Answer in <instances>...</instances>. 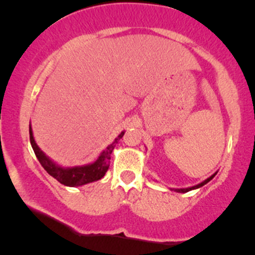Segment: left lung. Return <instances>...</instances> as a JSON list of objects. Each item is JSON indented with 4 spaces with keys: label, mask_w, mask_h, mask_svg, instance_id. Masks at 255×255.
<instances>
[{
    "label": "left lung",
    "mask_w": 255,
    "mask_h": 255,
    "mask_svg": "<svg viewBox=\"0 0 255 255\" xmlns=\"http://www.w3.org/2000/svg\"><path fill=\"white\" fill-rule=\"evenodd\" d=\"M216 174H217V171H216L215 174H212V175H211L210 177H207L206 180H204V181H202V182H200V184L195 185V186L185 187V189H170V190H174V191H176V192H181V194H185V192H189V191H191V190H196V189H200V187H201V186H204V185H206L208 181H211V180H212L213 177L216 176Z\"/></svg>",
    "instance_id": "obj_1"
}]
</instances>
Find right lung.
<instances>
[{"instance_id": "obj_1", "label": "right lung", "mask_w": 255, "mask_h": 255, "mask_svg": "<svg viewBox=\"0 0 255 255\" xmlns=\"http://www.w3.org/2000/svg\"><path fill=\"white\" fill-rule=\"evenodd\" d=\"M125 132H121L117 137L115 138V140L107 145L105 148V150H102L100 153V155L97 156V159L92 163L85 164V165H76V166H63L59 165L58 163H55L54 160H51L50 158L42 150V149L38 146V144L35 143L34 135H33L32 126L29 125V139L30 144H32V148L34 150L35 156L39 160V163L42 164L43 168L45 169V171L50 176H53L54 179L58 180L60 184L65 185V186L70 187H76L81 186V185L90 184V182H94L100 180L101 177L105 176L106 171L110 168V159H111V153L115 149L116 144L118 143V140L123 137Z\"/></svg>"}]
</instances>
